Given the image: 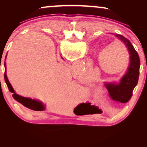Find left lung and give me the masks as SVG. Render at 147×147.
Returning a JSON list of instances; mask_svg holds the SVG:
<instances>
[{"instance_id":"obj_1","label":"left lung","mask_w":147,"mask_h":147,"mask_svg":"<svg viewBox=\"0 0 147 147\" xmlns=\"http://www.w3.org/2000/svg\"><path fill=\"white\" fill-rule=\"evenodd\" d=\"M128 48L130 53V65L126 74L122 78L119 84H106L112 99L114 101L126 103L132 96V91L138 83L140 62L139 56L130 41L121 35H115Z\"/></svg>"}]
</instances>
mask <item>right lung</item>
<instances>
[{"label":"right lung","mask_w":147,"mask_h":147,"mask_svg":"<svg viewBox=\"0 0 147 147\" xmlns=\"http://www.w3.org/2000/svg\"><path fill=\"white\" fill-rule=\"evenodd\" d=\"M5 80L6 84L9 88V91L13 93V97L15 98V99L17 100V102H19L21 103V104H23L24 106L27 107L29 109L33 110H35V111H41V110H43L45 109L44 108V106L42 104L41 102H40L39 101H37V100H32L31 98H25V97H22V96L18 95L15 93V90L12 87V86L10 84V82L8 80L7 76V72H6V65L5 63Z\"/></svg>","instance_id":"obj_1"}]
</instances>
